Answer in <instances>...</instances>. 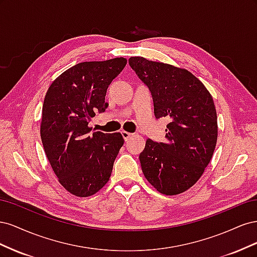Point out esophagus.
<instances>
[{"label": "esophagus", "instance_id": "esophagus-1", "mask_svg": "<svg viewBox=\"0 0 257 257\" xmlns=\"http://www.w3.org/2000/svg\"><path fill=\"white\" fill-rule=\"evenodd\" d=\"M121 134H122L123 138L125 139V141H128V139L132 137V135H133V134H131V133H128V132H125V131H122Z\"/></svg>", "mask_w": 257, "mask_h": 257}]
</instances>
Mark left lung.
Listing matches in <instances>:
<instances>
[{
    "label": "left lung",
    "mask_w": 257,
    "mask_h": 257,
    "mask_svg": "<svg viewBox=\"0 0 257 257\" xmlns=\"http://www.w3.org/2000/svg\"><path fill=\"white\" fill-rule=\"evenodd\" d=\"M128 64L151 92L155 119L167 118L164 143L147 139L139 154L143 173L160 193L177 195L197 182L217 139L211 94L192 73L162 62L132 57Z\"/></svg>",
    "instance_id": "1"
}]
</instances>
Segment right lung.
<instances>
[{
  "label": "right lung",
  "instance_id": "1",
  "mask_svg": "<svg viewBox=\"0 0 257 257\" xmlns=\"http://www.w3.org/2000/svg\"><path fill=\"white\" fill-rule=\"evenodd\" d=\"M125 65L124 58L82 62L62 73L46 93L42 143L59 182L75 196L103 188L124 144L120 133L90 134L89 122L106 110L107 89Z\"/></svg>",
  "mask_w": 257,
  "mask_h": 257
}]
</instances>
